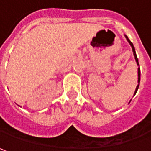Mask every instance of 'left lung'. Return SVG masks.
<instances>
[{
    "label": "left lung",
    "mask_w": 151,
    "mask_h": 151,
    "mask_svg": "<svg viewBox=\"0 0 151 151\" xmlns=\"http://www.w3.org/2000/svg\"><path fill=\"white\" fill-rule=\"evenodd\" d=\"M126 38H127L128 41V42H129V44H130V45H131V46H132V48H133V51H134V55L135 60H136V62H137V64H138V66H139V61H138V57H137V56H136V52H135L134 46L133 43H132V42H131V41H130V40H129V39H128V37L126 36ZM139 82H140V69H139H139H138V83H139V84L137 85V88H136V89H135V93H134V94H136V92H137V90H138V88H139Z\"/></svg>",
    "instance_id": "left-lung-1"
}]
</instances>
